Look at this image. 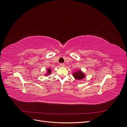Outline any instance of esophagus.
<instances>
[{
  "label": "esophagus",
  "instance_id": "34e87169",
  "mask_svg": "<svg viewBox=\"0 0 127 127\" xmlns=\"http://www.w3.org/2000/svg\"><path fill=\"white\" fill-rule=\"evenodd\" d=\"M60 66H61V67H64V64H63V63H61V64H60Z\"/></svg>",
  "mask_w": 127,
  "mask_h": 127
}]
</instances>
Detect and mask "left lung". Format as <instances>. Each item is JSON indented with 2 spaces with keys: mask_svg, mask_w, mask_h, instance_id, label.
Segmentation results:
<instances>
[{
  "mask_svg": "<svg viewBox=\"0 0 127 127\" xmlns=\"http://www.w3.org/2000/svg\"><path fill=\"white\" fill-rule=\"evenodd\" d=\"M73 76L77 79L79 80L85 77V74H84L82 71H81V70H79L75 72L74 74H73Z\"/></svg>",
  "mask_w": 127,
  "mask_h": 127,
  "instance_id": "left-lung-1",
  "label": "left lung"
}]
</instances>
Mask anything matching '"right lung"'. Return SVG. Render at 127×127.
I'll return each mask as SVG.
<instances>
[{
	"mask_svg": "<svg viewBox=\"0 0 127 127\" xmlns=\"http://www.w3.org/2000/svg\"><path fill=\"white\" fill-rule=\"evenodd\" d=\"M51 69H48L47 70V72H48V74H50L51 73Z\"/></svg>",
	"mask_w": 127,
	"mask_h": 127,
	"instance_id": "obj_1",
	"label": "right lung"
}]
</instances>
